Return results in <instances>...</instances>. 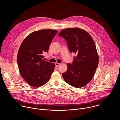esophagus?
I'll use <instances>...</instances> for the list:
<instances>
[{"instance_id":"esophagus-1","label":"esophagus","mask_w":120,"mask_h":120,"mask_svg":"<svg viewBox=\"0 0 120 120\" xmlns=\"http://www.w3.org/2000/svg\"><path fill=\"white\" fill-rule=\"evenodd\" d=\"M55 66H56V67H58L60 65V63H59L56 62V63H55Z\"/></svg>"}]
</instances>
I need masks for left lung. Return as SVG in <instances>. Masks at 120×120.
<instances>
[{"mask_svg":"<svg viewBox=\"0 0 120 120\" xmlns=\"http://www.w3.org/2000/svg\"><path fill=\"white\" fill-rule=\"evenodd\" d=\"M58 35L66 40L70 52L77 55L73 57L71 64H67V71L62 74L63 78L70 86L83 87L91 80L98 66L95 43L88 33L78 28L63 30Z\"/></svg>","mask_w":120,"mask_h":120,"instance_id":"left-lung-1","label":"left lung"}]
</instances>
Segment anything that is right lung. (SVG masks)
<instances>
[{"mask_svg": "<svg viewBox=\"0 0 120 120\" xmlns=\"http://www.w3.org/2000/svg\"><path fill=\"white\" fill-rule=\"evenodd\" d=\"M57 30H42L28 35L22 43L17 54V65L22 77L30 86L37 87L46 84L55 64L43 60L48 52Z\"/></svg>", "mask_w": 120, "mask_h": 120, "instance_id": "add662e5", "label": "right lung"}]
</instances>
